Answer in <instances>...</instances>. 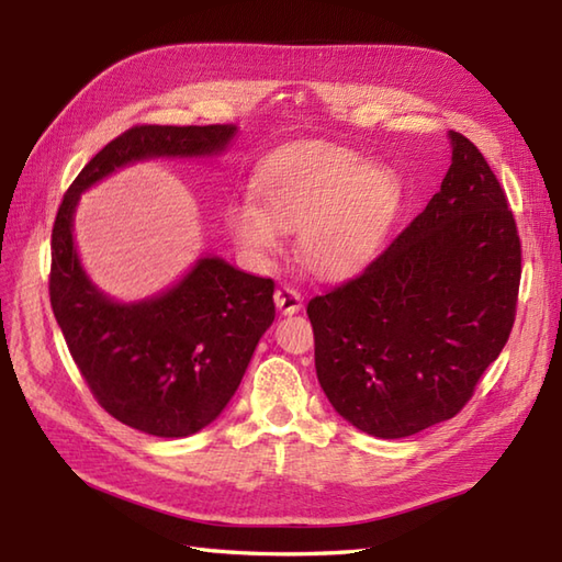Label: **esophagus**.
Here are the masks:
<instances>
[{
    "instance_id": "34e87169",
    "label": "esophagus",
    "mask_w": 562,
    "mask_h": 562,
    "mask_svg": "<svg viewBox=\"0 0 562 562\" xmlns=\"http://www.w3.org/2000/svg\"><path fill=\"white\" fill-rule=\"evenodd\" d=\"M302 294L290 288V284H280V288L274 290V306H278L282 314H296L302 308Z\"/></svg>"
}]
</instances>
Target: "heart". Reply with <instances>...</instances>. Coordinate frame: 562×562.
<instances>
[{"instance_id": "1", "label": "heart", "mask_w": 562, "mask_h": 562, "mask_svg": "<svg viewBox=\"0 0 562 562\" xmlns=\"http://www.w3.org/2000/svg\"><path fill=\"white\" fill-rule=\"evenodd\" d=\"M250 200L226 207L234 241L250 256L278 254L282 232L296 229L304 266L321 278H345L372 258L401 205L389 169L326 139L272 151L250 178Z\"/></svg>"}]
</instances>
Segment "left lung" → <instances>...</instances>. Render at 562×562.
I'll return each mask as SVG.
<instances>
[{"label":"left lung","instance_id":"8db88e82","mask_svg":"<svg viewBox=\"0 0 562 562\" xmlns=\"http://www.w3.org/2000/svg\"><path fill=\"white\" fill-rule=\"evenodd\" d=\"M449 139L451 166L427 207L364 272L306 306L321 389L381 439L457 415L515 326V214L479 147L453 130Z\"/></svg>","mask_w":562,"mask_h":562}]
</instances>
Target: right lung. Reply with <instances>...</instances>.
<instances>
[{"label": "right lung", "mask_w": 562, "mask_h": 562, "mask_svg": "<svg viewBox=\"0 0 562 562\" xmlns=\"http://www.w3.org/2000/svg\"><path fill=\"white\" fill-rule=\"evenodd\" d=\"M234 135V125L130 127L83 166L55 217L50 306L71 360L105 413L154 437L195 435L226 408L274 321V282L200 258L164 294L117 304L83 272L71 217L83 190L123 166L214 157Z\"/></svg>", "instance_id": "obj_1"}]
</instances>
